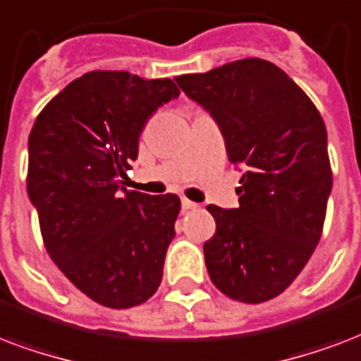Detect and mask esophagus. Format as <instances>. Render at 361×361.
<instances>
[{
	"label": "esophagus",
	"instance_id": "34e87169",
	"mask_svg": "<svg viewBox=\"0 0 361 361\" xmlns=\"http://www.w3.org/2000/svg\"><path fill=\"white\" fill-rule=\"evenodd\" d=\"M180 205H183V211H195L197 209V203H194V201L186 200V197H183V201H180Z\"/></svg>",
	"mask_w": 361,
	"mask_h": 361
}]
</instances>
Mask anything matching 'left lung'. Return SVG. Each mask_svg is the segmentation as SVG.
Segmentation results:
<instances>
[{
    "label": "left lung",
    "instance_id": "8db88e82",
    "mask_svg": "<svg viewBox=\"0 0 361 361\" xmlns=\"http://www.w3.org/2000/svg\"><path fill=\"white\" fill-rule=\"evenodd\" d=\"M175 80L211 114L228 158L243 171L237 209L207 207L216 222L203 245L209 276L231 300H273L322 235L331 194L322 116L282 69L259 58Z\"/></svg>",
    "mask_w": 361,
    "mask_h": 361
}]
</instances>
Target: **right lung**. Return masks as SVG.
Returning a JSON list of instances; mask_svg holds the SVG:
<instances>
[{
  "instance_id": "right-lung-1",
  "label": "right lung",
  "mask_w": 361,
  "mask_h": 361,
  "mask_svg": "<svg viewBox=\"0 0 361 361\" xmlns=\"http://www.w3.org/2000/svg\"><path fill=\"white\" fill-rule=\"evenodd\" d=\"M171 79L90 71L63 88L27 141V195L44 247L99 305L128 309L154 295L180 200L120 186L150 114L177 99Z\"/></svg>"
}]
</instances>
